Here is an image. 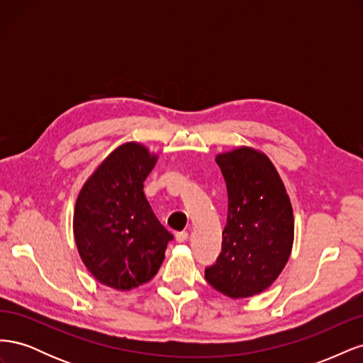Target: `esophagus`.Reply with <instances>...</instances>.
Segmentation results:
<instances>
[{
	"mask_svg": "<svg viewBox=\"0 0 363 363\" xmlns=\"http://www.w3.org/2000/svg\"><path fill=\"white\" fill-rule=\"evenodd\" d=\"M188 232H179V233H175V240H177V242H184L186 239H188Z\"/></svg>",
	"mask_w": 363,
	"mask_h": 363,
	"instance_id": "1",
	"label": "esophagus"
}]
</instances>
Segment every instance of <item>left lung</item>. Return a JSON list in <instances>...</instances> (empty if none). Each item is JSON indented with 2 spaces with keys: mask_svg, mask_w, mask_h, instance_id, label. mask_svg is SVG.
I'll return each instance as SVG.
<instances>
[{
  "mask_svg": "<svg viewBox=\"0 0 363 363\" xmlns=\"http://www.w3.org/2000/svg\"><path fill=\"white\" fill-rule=\"evenodd\" d=\"M215 160L225 180L228 211L221 255L204 277L230 298H248L268 289L286 267L294 245L292 204L265 152L244 145Z\"/></svg>",
  "mask_w": 363,
  "mask_h": 363,
  "instance_id": "left-lung-1",
  "label": "left lung"
}]
</instances>
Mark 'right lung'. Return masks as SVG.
<instances>
[{"label":"right lung","mask_w":363,"mask_h":363,"mask_svg":"<svg viewBox=\"0 0 363 363\" xmlns=\"http://www.w3.org/2000/svg\"><path fill=\"white\" fill-rule=\"evenodd\" d=\"M159 156L139 142L115 148L77 196L74 239L95 280L131 291L156 276L172 235L144 194V182Z\"/></svg>","instance_id":"obj_1"}]
</instances>
